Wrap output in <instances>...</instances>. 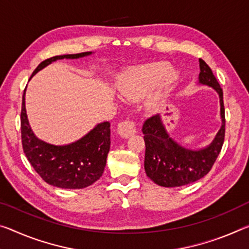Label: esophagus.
I'll return each mask as SVG.
<instances>
[{"mask_svg":"<svg viewBox=\"0 0 249 249\" xmlns=\"http://www.w3.org/2000/svg\"><path fill=\"white\" fill-rule=\"evenodd\" d=\"M117 133H118V135H120L121 137H123V139H128V137L133 136L134 134L136 133L135 124H134L131 121L121 122V123L117 126Z\"/></svg>","mask_w":249,"mask_h":249,"instance_id":"1","label":"esophagus"}]
</instances>
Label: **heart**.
<instances>
[{
    "label": "heart",
    "mask_w": 249,
    "mask_h": 249,
    "mask_svg": "<svg viewBox=\"0 0 249 249\" xmlns=\"http://www.w3.org/2000/svg\"><path fill=\"white\" fill-rule=\"evenodd\" d=\"M177 81L178 73L169 63L154 62L128 69L122 75L117 89L123 100L135 102L157 85L147 100V105L153 107L169 95Z\"/></svg>",
    "instance_id": "heart-1"
}]
</instances>
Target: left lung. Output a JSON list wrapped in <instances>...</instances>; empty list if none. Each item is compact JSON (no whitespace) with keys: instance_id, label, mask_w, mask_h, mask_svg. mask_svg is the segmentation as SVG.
Returning a JSON list of instances; mask_svg holds the SVG:
<instances>
[{"instance_id":"8db88e82","label":"left lung","mask_w":249,"mask_h":249,"mask_svg":"<svg viewBox=\"0 0 249 249\" xmlns=\"http://www.w3.org/2000/svg\"><path fill=\"white\" fill-rule=\"evenodd\" d=\"M197 84L210 86L219 97L220 128L210 144L202 148L183 146L169 135L161 115L148 118L142 132L145 142V173L154 183L163 187H178L194 183L211 171L224 143L225 109L223 90L212 70L199 58Z\"/></svg>"}]
</instances>
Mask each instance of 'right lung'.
Masks as SVG:
<instances>
[{"label": "right lung", "instance_id": "obj_1", "mask_svg": "<svg viewBox=\"0 0 249 249\" xmlns=\"http://www.w3.org/2000/svg\"><path fill=\"white\" fill-rule=\"evenodd\" d=\"M93 52L57 55L43 61L32 74L57 60H77ZM30 78V80H31ZM110 124L98 123L84 136L70 144L55 145L35 135L27 118L25 90L21 112L22 144L27 160L47 184L58 188L81 189L92 185L103 175L110 147Z\"/></svg>", "mask_w": 249, "mask_h": 249}]
</instances>
